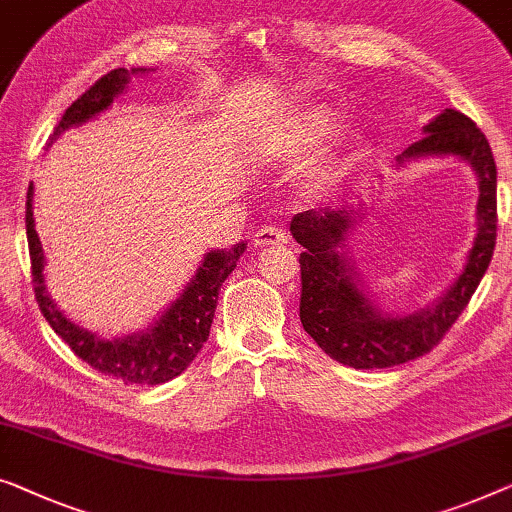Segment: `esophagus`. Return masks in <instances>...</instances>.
<instances>
[{"label": "esophagus", "instance_id": "34e87169", "mask_svg": "<svg viewBox=\"0 0 512 512\" xmlns=\"http://www.w3.org/2000/svg\"><path fill=\"white\" fill-rule=\"evenodd\" d=\"M288 235L281 228H272V226H263L258 228L254 235V247H277V244H286Z\"/></svg>", "mask_w": 512, "mask_h": 512}]
</instances>
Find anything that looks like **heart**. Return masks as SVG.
Wrapping results in <instances>:
<instances>
[{
  "instance_id": "obj_1",
  "label": "heart",
  "mask_w": 512,
  "mask_h": 512,
  "mask_svg": "<svg viewBox=\"0 0 512 512\" xmlns=\"http://www.w3.org/2000/svg\"><path fill=\"white\" fill-rule=\"evenodd\" d=\"M339 127V113L325 103L298 108L293 115L284 117L281 122H272L258 133L254 140V152L258 159L281 164V161H293L300 154L309 152L311 147L323 143L330 133ZM362 150L360 133H346L339 138L314 166L307 170L305 180L300 182V194L307 198L321 196L342 177L344 170L353 164Z\"/></svg>"
}]
</instances>
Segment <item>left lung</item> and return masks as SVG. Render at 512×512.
Segmentation results:
<instances>
[{
	"label": "left lung",
	"instance_id": "8db88e82",
	"mask_svg": "<svg viewBox=\"0 0 512 512\" xmlns=\"http://www.w3.org/2000/svg\"><path fill=\"white\" fill-rule=\"evenodd\" d=\"M450 157L469 166L478 180L476 235L457 277L420 309L385 311L348 251V235L372 210V201L307 210L291 219L293 238L305 247L300 254L302 328L332 360L353 369H385L416 360L439 344L476 293L496 242V164L483 131L459 110H441L422 127L418 143L395 159V168Z\"/></svg>",
	"mask_w": 512,
	"mask_h": 512
}]
</instances>
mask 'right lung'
Instances as JSON below:
<instances>
[{
	"label": "right lung",
	"mask_w": 512,
	"mask_h": 512,
	"mask_svg": "<svg viewBox=\"0 0 512 512\" xmlns=\"http://www.w3.org/2000/svg\"><path fill=\"white\" fill-rule=\"evenodd\" d=\"M152 71L157 69H145V66L131 71L115 69L106 73L101 80H96L90 90L66 108L53 136H50L48 147H53L64 131L80 127V124L106 113L117 96L127 92L133 76H145V73ZM25 224L29 256H32L36 302H39L41 314L46 316L50 328L96 372L136 385H159L175 379L201 353L203 344L210 337V325L214 309H217L221 284L228 279V274L238 268L240 256L247 249V242L233 244L231 249H210L203 254L196 272L177 293V298L161 314L154 316L145 330H136L120 337H103L66 316L57 307V302L50 298L46 284V254H43V244L39 233H36L34 219V184H29L27 191Z\"/></svg>",
	"instance_id": "obj_1"
}]
</instances>
